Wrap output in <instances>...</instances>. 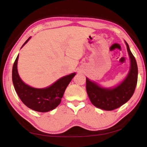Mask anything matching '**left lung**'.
<instances>
[{
  "mask_svg": "<svg viewBox=\"0 0 147 147\" xmlns=\"http://www.w3.org/2000/svg\"><path fill=\"white\" fill-rule=\"evenodd\" d=\"M125 43L130 59V67L127 76L120 84L113 88H103L86 78L87 93L91 103L96 108L113 110L127 102L133 95L138 82V65L128 43L126 41Z\"/></svg>",
  "mask_w": 147,
  "mask_h": 147,
  "instance_id": "8db88e82",
  "label": "left lung"
}]
</instances>
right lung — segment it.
<instances>
[{
	"instance_id": "add662e5",
	"label": "right lung",
	"mask_w": 147,
	"mask_h": 147,
	"mask_svg": "<svg viewBox=\"0 0 147 147\" xmlns=\"http://www.w3.org/2000/svg\"><path fill=\"white\" fill-rule=\"evenodd\" d=\"M30 38L31 37H30L27 39L22 47ZM18 59L19 54L12 69V81L16 93L21 101L28 108L39 112H47L55 109L60 104L67 87L76 75V73H73L61 77L47 88H32L26 84L20 78L17 71Z\"/></svg>"
}]
</instances>
